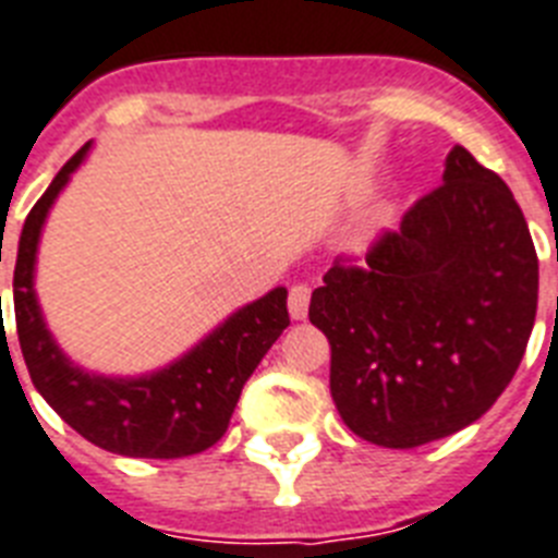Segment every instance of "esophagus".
<instances>
[{
  "mask_svg": "<svg viewBox=\"0 0 558 558\" xmlns=\"http://www.w3.org/2000/svg\"><path fill=\"white\" fill-rule=\"evenodd\" d=\"M310 298H312V289L306 283H298V287L289 289V315L294 320H303L306 318V312H310Z\"/></svg>",
  "mask_w": 558,
  "mask_h": 558,
  "instance_id": "1",
  "label": "esophagus"
}]
</instances>
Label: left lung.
<instances>
[{
	"label": "left lung",
	"mask_w": 558,
	"mask_h": 558,
	"mask_svg": "<svg viewBox=\"0 0 558 558\" xmlns=\"http://www.w3.org/2000/svg\"><path fill=\"white\" fill-rule=\"evenodd\" d=\"M536 303L522 208L496 171L456 146L444 183L396 232L361 266L338 257L312 292L343 424L369 444L412 450L478 421L522 364Z\"/></svg>",
	"instance_id": "left-lung-1"
}]
</instances>
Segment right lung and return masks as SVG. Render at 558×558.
Listing matches in <instances>:
<instances>
[{"label":"right lung","instance_id":"1","mask_svg":"<svg viewBox=\"0 0 558 558\" xmlns=\"http://www.w3.org/2000/svg\"><path fill=\"white\" fill-rule=\"evenodd\" d=\"M88 148L90 143H85L59 169L22 226L13 269V312L22 357L39 396L90 444L131 459L194 456L223 438L243 384L289 326L287 289H271L260 301L238 310L189 355L160 373L106 378L71 364L53 343L36 303L34 264L48 208Z\"/></svg>","mask_w":558,"mask_h":558}]
</instances>
